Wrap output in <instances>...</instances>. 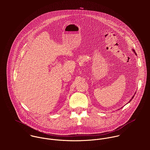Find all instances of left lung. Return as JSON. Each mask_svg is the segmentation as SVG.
<instances>
[{
	"instance_id": "1",
	"label": "left lung",
	"mask_w": 150,
	"mask_h": 150,
	"mask_svg": "<svg viewBox=\"0 0 150 150\" xmlns=\"http://www.w3.org/2000/svg\"><path fill=\"white\" fill-rule=\"evenodd\" d=\"M132 51H133V52H134V54H136V55H137V54H136V52H135V51H134V50H132ZM135 93H136V92H135ZM134 95H133V96H132V98H131V99H130V100H129V101L128 103H129V102H130V101H131V100H132V99H133V97H134ZM121 108H122V107H121Z\"/></svg>"
}]
</instances>
